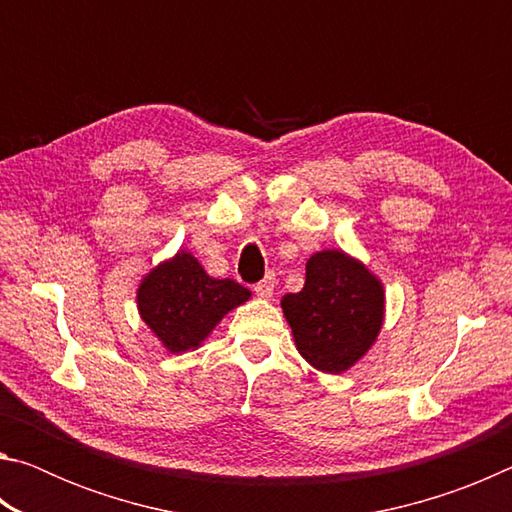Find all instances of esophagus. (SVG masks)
Returning a JSON list of instances; mask_svg holds the SVG:
<instances>
[{
	"label": "esophagus",
	"instance_id": "esophagus-1",
	"mask_svg": "<svg viewBox=\"0 0 512 512\" xmlns=\"http://www.w3.org/2000/svg\"><path fill=\"white\" fill-rule=\"evenodd\" d=\"M273 291H275V277H273V275H268V277H264L262 282L255 284L257 298H264V300L273 298Z\"/></svg>",
	"mask_w": 512,
	"mask_h": 512
}]
</instances>
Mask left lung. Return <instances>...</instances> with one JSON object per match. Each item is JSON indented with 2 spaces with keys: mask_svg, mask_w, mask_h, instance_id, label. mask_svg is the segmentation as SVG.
<instances>
[{
  "mask_svg": "<svg viewBox=\"0 0 512 512\" xmlns=\"http://www.w3.org/2000/svg\"><path fill=\"white\" fill-rule=\"evenodd\" d=\"M302 359L320 372L350 370L377 341L386 293L375 273L343 250H320L307 259V280L282 298Z\"/></svg>",
  "mask_w": 512,
  "mask_h": 512,
  "instance_id": "1",
  "label": "left lung"
}]
</instances>
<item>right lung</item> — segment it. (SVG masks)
Returning <instances> with one entry per match:
<instances>
[{
    "label": "right lung",
    "instance_id": "right-lung-1",
    "mask_svg": "<svg viewBox=\"0 0 512 512\" xmlns=\"http://www.w3.org/2000/svg\"><path fill=\"white\" fill-rule=\"evenodd\" d=\"M250 298L235 280H216L198 259L178 250L142 277L137 287V311L171 354L201 348L212 329Z\"/></svg>",
    "mask_w": 512,
    "mask_h": 512
}]
</instances>
